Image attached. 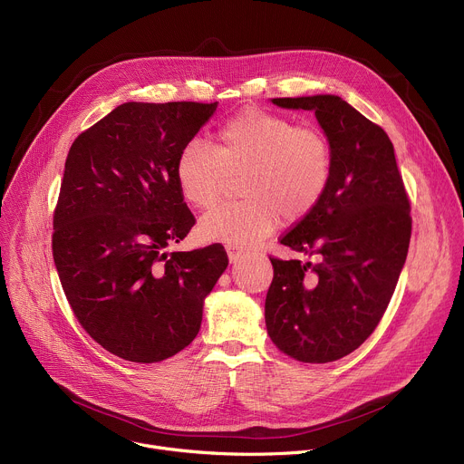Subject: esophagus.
<instances>
[{
  "label": "esophagus",
  "instance_id": "34e87169",
  "mask_svg": "<svg viewBox=\"0 0 464 464\" xmlns=\"http://www.w3.org/2000/svg\"><path fill=\"white\" fill-rule=\"evenodd\" d=\"M227 255H229V260H231V262H237V260L240 258L242 251L237 249V247H233V246H227Z\"/></svg>",
  "mask_w": 464,
  "mask_h": 464
}]
</instances>
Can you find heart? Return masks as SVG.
Masks as SVG:
<instances>
[{
    "instance_id": "b5f03b06",
    "label": "heart",
    "mask_w": 464,
    "mask_h": 464,
    "mask_svg": "<svg viewBox=\"0 0 464 464\" xmlns=\"http://www.w3.org/2000/svg\"><path fill=\"white\" fill-rule=\"evenodd\" d=\"M242 202H226L208 211L198 231L213 242L249 247L279 224L310 213L328 185L330 149L314 128L288 117L249 108L226 121L213 147L188 141L178 154L174 174L183 200L209 208L226 174L242 172Z\"/></svg>"
}]
</instances>
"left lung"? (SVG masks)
Wrapping results in <instances>:
<instances>
[{"label": "left lung", "mask_w": 464, "mask_h": 464, "mask_svg": "<svg viewBox=\"0 0 464 464\" xmlns=\"http://www.w3.org/2000/svg\"><path fill=\"white\" fill-rule=\"evenodd\" d=\"M315 113L330 149L328 185L281 244L319 262L270 258L264 319L294 360L326 363L356 351L380 323L411 238L410 202L385 131L338 95L272 99Z\"/></svg>", "instance_id": "8db88e82"}]
</instances>
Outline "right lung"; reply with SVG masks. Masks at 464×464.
<instances>
[{
	"label": "right lung",
	"instance_id": "add662e5",
	"mask_svg": "<svg viewBox=\"0 0 464 464\" xmlns=\"http://www.w3.org/2000/svg\"><path fill=\"white\" fill-rule=\"evenodd\" d=\"M218 102H124L75 140L53 218L54 266L75 317L108 353L183 351L227 268L224 246L172 251L194 217L174 165Z\"/></svg>",
	"mask_w": 464,
	"mask_h": 464
}]
</instances>
